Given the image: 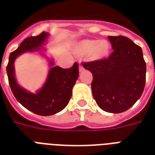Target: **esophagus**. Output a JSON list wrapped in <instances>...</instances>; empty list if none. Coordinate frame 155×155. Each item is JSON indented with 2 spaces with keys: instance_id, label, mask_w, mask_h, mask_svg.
<instances>
[{
  "instance_id": "obj_1",
  "label": "esophagus",
  "mask_w": 155,
  "mask_h": 155,
  "mask_svg": "<svg viewBox=\"0 0 155 155\" xmlns=\"http://www.w3.org/2000/svg\"><path fill=\"white\" fill-rule=\"evenodd\" d=\"M83 70H84V67H83L82 64L80 63H79V71H82Z\"/></svg>"
}]
</instances>
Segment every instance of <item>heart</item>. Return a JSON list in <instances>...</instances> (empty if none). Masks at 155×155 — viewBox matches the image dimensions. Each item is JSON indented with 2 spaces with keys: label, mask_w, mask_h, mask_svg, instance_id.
Segmentation results:
<instances>
[{
  "label": "heart",
  "mask_w": 155,
  "mask_h": 155,
  "mask_svg": "<svg viewBox=\"0 0 155 155\" xmlns=\"http://www.w3.org/2000/svg\"><path fill=\"white\" fill-rule=\"evenodd\" d=\"M80 51L84 54L91 53L95 57H102L108 51V45L104 41L85 40L80 44Z\"/></svg>",
  "instance_id": "heart-1"
}]
</instances>
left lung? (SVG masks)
Listing matches in <instances>:
<instances>
[{
    "label": "left lung",
    "instance_id": "8db88e82",
    "mask_svg": "<svg viewBox=\"0 0 155 155\" xmlns=\"http://www.w3.org/2000/svg\"><path fill=\"white\" fill-rule=\"evenodd\" d=\"M113 52L108 58L85 62L92 74V96L105 112L128 110L142 96L147 65L142 48L125 36H108Z\"/></svg>",
    "mask_w": 155,
    "mask_h": 155
}]
</instances>
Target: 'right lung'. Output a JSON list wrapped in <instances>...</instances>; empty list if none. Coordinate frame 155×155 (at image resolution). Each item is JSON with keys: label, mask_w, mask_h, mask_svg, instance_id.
Masks as SVG:
<instances>
[{"label": "right lung", "mask_w": 155, "mask_h": 155, "mask_svg": "<svg viewBox=\"0 0 155 155\" xmlns=\"http://www.w3.org/2000/svg\"><path fill=\"white\" fill-rule=\"evenodd\" d=\"M48 34L41 33L38 36L26 38L17 50L9 55L6 71L13 94L19 103L28 110L40 116H50L60 112L68 105L72 94V87L79 76L78 63L70 68L53 67L50 70L44 86L36 93H30L18 84L14 77L13 63L16 57L23 52L39 50ZM53 65V62H51Z\"/></svg>", "instance_id": "right-lung-1"}]
</instances>
